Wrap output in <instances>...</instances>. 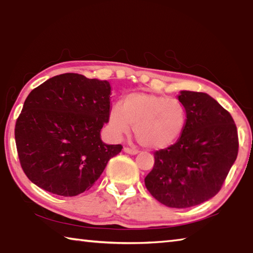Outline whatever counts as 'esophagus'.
<instances>
[{
	"mask_svg": "<svg viewBox=\"0 0 253 253\" xmlns=\"http://www.w3.org/2000/svg\"><path fill=\"white\" fill-rule=\"evenodd\" d=\"M124 152L127 154H130V155H136V154H138V152H137L136 149H132L129 147H124Z\"/></svg>",
	"mask_w": 253,
	"mask_h": 253,
	"instance_id": "esophagus-1",
	"label": "esophagus"
}]
</instances>
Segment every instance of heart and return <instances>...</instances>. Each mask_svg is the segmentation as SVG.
Listing matches in <instances>:
<instances>
[{
	"label": "heart",
	"mask_w": 253,
	"mask_h": 253,
	"mask_svg": "<svg viewBox=\"0 0 253 253\" xmlns=\"http://www.w3.org/2000/svg\"><path fill=\"white\" fill-rule=\"evenodd\" d=\"M108 124L117 137L134 126L137 140L149 149H163L179 138L185 128L186 110L181 101L148 92H131L108 111Z\"/></svg>",
	"instance_id": "b5f03b06"
}]
</instances>
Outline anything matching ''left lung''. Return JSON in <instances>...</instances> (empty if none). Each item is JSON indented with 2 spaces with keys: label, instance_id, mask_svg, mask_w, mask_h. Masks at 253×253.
I'll return each instance as SVG.
<instances>
[{
  "label": "left lung",
  "instance_id": "left-lung-1",
  "mask_svg": "<svg viewBox=\"0 0 253 253\" xmlns=\"http://www.w3.org/2000/svg\"><path fill=\"white\" fill-rule=\"evenodd\" d=\"M177 99L186 124L174 145L154 153L145 185L158 202L185 209L212 199L237 160L239 142L233 118L204 92L182 90Z\"/></svg>",
  "mask_w": 253,
  "mask_h": 253
}]
</instances>
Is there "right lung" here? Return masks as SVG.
<instances>
[{
  "instance_id": "obj_1",
  "label": "right lung",
  "mask_w": 253,
  "mask_h": 253,
  "mask_svg": "<svg viewBox=\"0 0 253 253\" xmlns=\"http://www.w3.org/2000/svg\"><path fill=\"white\" fill-rule=\"evenodd\" d=\"M110 96L108 81L78 74L54 76L29 93L14 135L30 181L61 196H76L95 184L123 148L100 137Z\"/></svg>"
}]
</instances>
